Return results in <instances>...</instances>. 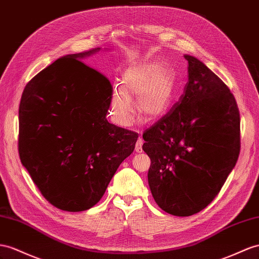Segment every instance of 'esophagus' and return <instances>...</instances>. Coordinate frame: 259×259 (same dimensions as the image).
I'll use <instances>...</instances> for the list:
<instances>
[{
    "mask_svg": "<svg viewBox=\"0 0 259 259\" xmlns=\"http://www.w3.org/2000/svg\"><path fill=\"white\" fill-rule=\"evenodd\" d=\"M142 145H143V140H142L141 138H139L137 143H136V152H137V153H141V152H142Z\"/></svg>",
    "mask_w": 259,
    "mask_h": 259,
    "instance_id": "1",
    "label": "esophagus"
}]
</instances>
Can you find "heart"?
<instances>
[{"mask_svg": "<svg viewBox=\"0 0 259 259\" xmlns=\"http://www.w3.org/2000/svg\"><path fill=\"white\" fill-rule=\"evenodd\" d=\"M176 84L175 70L162 61L137 62L124 71L121 84H115L109 101L114 123L128 128L135 120L136 108L131 96L137 97V108L148 120H156L167 111Z\"/></svg>", "mask_w": 259, "mask_h": 259, "instance_id": "heart-1", "label": "heart"}]
</instances>
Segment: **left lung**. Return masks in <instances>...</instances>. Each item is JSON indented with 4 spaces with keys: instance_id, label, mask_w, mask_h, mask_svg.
I'll return each instance as SVG.
<instances>
[{
    "instance_id": "1",
    "label": "left lung",
    "mask_w": 259,
    "mask_h": 259,
    "mask_svg": "<svg viewBox=\"0 0 259 259\" xmlns=\"http://www.w3.org/2000/svg\"><path fill=\"white\" fill-rule=\"evenodd\" d=\"M184 94L143 134L149 186L158 207L189 217L220 193L241 149L240 111L222 79L193 56Z\"/></svg>"
}]
</instances>
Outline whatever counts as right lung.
I'll return each mask as SVG.
<instances>
[{"instance_id": "right-lung-1", "label": "right lung", "mask_w": 259, "mask_h": 259, "mask_svg": "<svg viewBox=\"0 0 259 259\" xmlns=\"http://www.w3.org/2000/svg\"><path fill=\"white\" fill-rule=\"evenodd\" d=\"M99 49L58 59L30 79L19 104L21 162L41 195L64 211L101 200L139 137L108 122L109 79L79 61Z\"/></svg>"}]
</instances>
